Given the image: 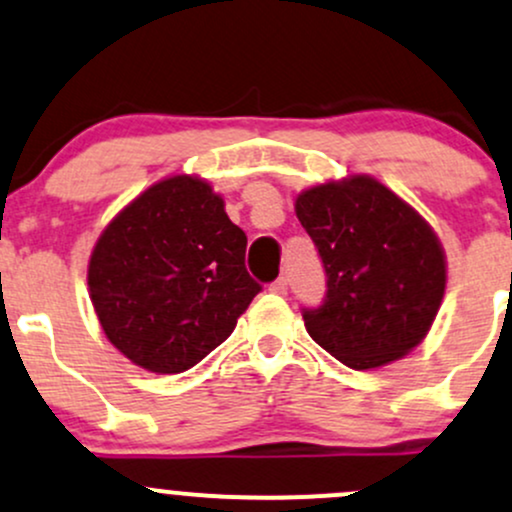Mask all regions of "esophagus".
<instances>
[{
	"label": "esophagus",
	"mask_w": 512,
	"mask_h": 512,
	"mask_svg": "<svg viewBox=\"0 0 512 512\" xmlns=\"http://www.w3.org/2000/svg\"><path fill=\"white\" fill-rule=\"evenodd\" d=\"M268 290H271L273 295H287V278H278V280H273V283H271V287H268Z\"/></svg>",
	"instance_id": "obj_1"
}]
</instances>
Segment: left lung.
Returning a JSON list of instances; mask_svg holds the SVG:
<instances>
[{
	"mask_svg": "<svg viewBox=\"0 0 512 512\" xmlns=\"http://www.w3.org/2000/svg\"><path fill=\"white\" fill-rule=\"evenodd\" d=\"M295 212L326 271L321 307L302 309L309 336L353 370L404 358L445 295V251L428 222L363 174L307 188Z\"/></svg>",
	"mask_w": 512,
	"mask_h": 512,
	"instance_id": "obj_1",
	"label": "left lung"
}]
</instances>
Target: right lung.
Segmentation results:
<instances>
[{
    "instance_id": "1",
    "label": "right lung",
    "mask_w": 512,
    "mask_h": 512,
    "mask_svg": "<svg viewBox=\"0 0 512 512\" xmlns=\"http://www.w3.org/2000/svg\"><path fill=\"white\" fill-rule=\"evenodd\" d=\"M246 234L198 176H171L125 205L89 258V297L108 341L159 375L191 370L237 326L261 285Z\"/></svg>"
}]
</instances>
